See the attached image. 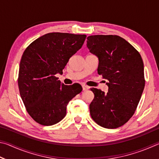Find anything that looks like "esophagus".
<instances>
[{"label":"esophagus","instance_id":"1","mask_svg":"<svg viewBox=\"0 0 159 159\" xmlns=\"http://www.w3.org/2000/svg\"><path fill=\"white\" fill-rule=\"evenodd\" d=\"M82 88H83V90H84V91L89 89V88H88L87 85H82Z\"/></svg>","mask_w":159,"mask_h":159}]
</instances>
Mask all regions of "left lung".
Masks as SVG:
<instances>
[{
	"label": "left lung",
	"instance_id": "left-lung-1",
	"mask_svg": "<svg viewBox=\"0 0 159 159\" xmlns=\"http://www.w3.org/2000/svg\"><path fill=\"white\" fill-rule=\"evenodd\" d=\"M87 47L99 59L98 73L108 80L107 94L92 88L90 114L102 127L114 129L133 116L144 90V64L133 45L116 35L87 38Z\"/></svg>",
	"mask_w": 159,
	"mask_h": 159
}]
</instances>
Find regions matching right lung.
I'll return each mask as SVG.
<instances>
[{
    "label": "right lung",
    "mask_w": 159,
    "mask_h": 159,
    "mask_svg": "<svg viewBox=\"0 0 159 159\" xmlns=\"http://www.w3.org/2000/svg\"><path fill=\"white\" fill-rule=\"evenodd\" d=\"M85 38L84 34H46L24 52L19 70V90L28 114L39 124L52 125L60 122L66 114L69 102L82 91L79 83L61 84L55 74L62 73Z\"/></svg>",
    "instance_id": "obj_1"
}]
</instances>
